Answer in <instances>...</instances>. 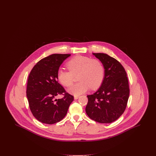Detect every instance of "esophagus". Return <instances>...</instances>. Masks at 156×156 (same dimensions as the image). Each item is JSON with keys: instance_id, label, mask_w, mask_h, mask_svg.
<instances>
[{"instance_id": "obj_1", "label": "esophagus", "mask_w": 156, "mask_h": 156, "mask_svg": "<svg viewBox=\"0 0 156 156\" xmlns=\"http://www.w3.org/2000/svg\"><path fill=\"white\" fill-rule=\"evenodd\" d=\"M79 96L78 95H75L74 96V99H77L79 98Z\"/></svg>"}]
</instances>
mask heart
<instances>
[{
    "label": "heart",
    "instance_id": "obj_1",
    "mask_svg": "<svg viewBox=\"0 0 156 156\" xmlns=\"http://www.w3.org/2000/svg\"><path fill=\"white\" fill-rule=\"evenodd\" d=\"M69 71L59 69L57 71L58 81L66 87H70L74 81L75 75H78L79 82L68 89L69 92L80 95L91 89L98 88L102 84L105 76V68L102 62L97 58L77 55L67 63Z\"/></svg>",
    "mask_w": 156,
    "mask_h": 156
}]
</instances>
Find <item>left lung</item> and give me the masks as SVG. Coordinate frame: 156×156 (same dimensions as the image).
I'll return each mask as SVG.
<instances>
[{"label":"left lung","mask_w":156,"mask_h":156,"mask_svg":"<svg viewBox=\"0 0 156 156\" xmlns=\"http://www.w3.org/2000/svg\"><path fill=\"white\" fill-rule=\"evenodd\" d=\"M103 64L105 76L101 87L88 95L85 111L89 118L101 123H110L126 109L130 89L126 71L118 60L104 53H93Z\"/></svg>","instance_id":"obj_1"}]
</instances>
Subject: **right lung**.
I'll use <instances>...</instances> for the list:
<instances>
[{
    "mask_svg": "<svg viewBox=\"0 0 156 156\" xmlns=\"http://www.w3.org/2000/svg\"><path fill=\"white\" fill-rule=\"evenodd\" d=\"M71 54H54L39 61L28 78L26 95L33 115L41 123L52 125L63 119L74 97L58 82L57 71ZM62 94L61 99H55Z\"/></svg>",
    "mask_w": 156,
    "mask_h": 156,
    "instance_id": "add662e5",
    "label": "right lung"
}]
</instances>
